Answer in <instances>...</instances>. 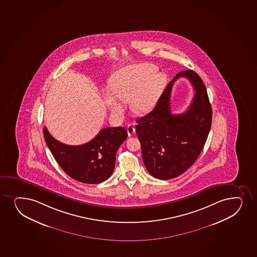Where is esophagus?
Wrapping results in <instances>:
<instances>
[{
	"instance_id": "34e87169",
	"label": "esophagus",
	"mask_w": 257,
	"mask_h": 257,
	"mask_svg": "<svg viewBox=\"0 0 257 257\" xmlns=\"http://www.w3.org/2000/svg\"><path fill=\"white\" fill-rule=\"evenodd\" d=\"M127 135L128 136H132L136 133V128L134 127L133 124H128L127 127Z\"/></svg>"
}]
</instances>
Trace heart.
Wrapping results in <instances>:
<instances>
[{"label": "heart", "instance_id": "obj_1", "mask_svg": "<svg viewBox=\"0 0 257 257\" xmlns=\"http://www.w3.org/2000/svg\"><path fill=\"white\" fill-rule=\"evenodd\" d=\"M150 63L130 66L115 72L110 77L109 91L111 97L105 99L111 112L119 115L121 106L117 100L130 102V108L138 115H145L154 109L166 83L163 73Z\"/></svg>", "mask_w": 257, "mask_h": 257}]
</instances>
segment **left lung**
Wrapping results in <instances>:
<instances>
[{
  "mask_svg": "<svg viewBox=\"0 0 257 257\" xmlns=\"http://www.w3.org/2000/svg\"><path fill=\"white\" fill-rule=\"evenodd\" d=\"M180 76L189 79L195 94L185 113L172 114L171 89ZM137 123L136 134L148 172L163 180L183 174L197 160L212 125V107L201 77L190 69L178 73L164 90L154 109L137 120Z\"/></svg>",
  "mask_w": 257,
  "mask_h": 257,
  "instance_id": "left-lung-1",
  "label": "left lung"
}]
</instances>
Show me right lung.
Wrapping results in <instances>:
<instances>
[{
    "label": "right lung",
    "instance_id": "1",
    "mask_svg": "<svg viewBox=\"0 0 257 257\" xmlns=\"http://www.w3.org/2000/svg\"><path fill=\"white\" fill-rule=\"evenodd\" d=\"M44 136L56 162L69 177L80 183L95 184L112 174L115 154L127 139V133L123 127H106L92 141L80 146H68L56 141L46 127Z\"/></svg>",
    "mask_w": 257,
    "mask_h": 257
}]
</instances>
